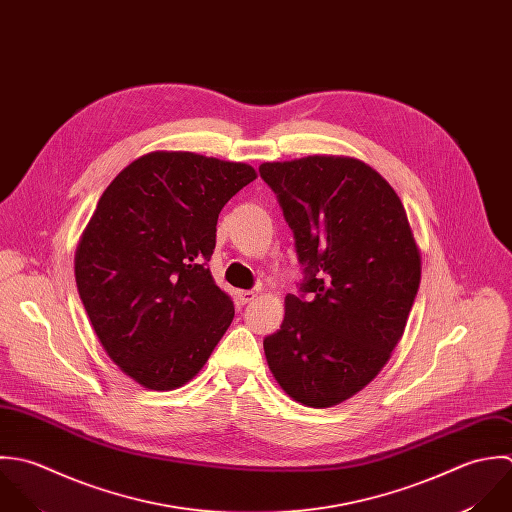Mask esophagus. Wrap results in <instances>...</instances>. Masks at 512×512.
<instances>
[{
    "instance_id": "1",
    "label": "esophagus",
    "mask_w": 512,
    "mask_h": 512,
    "mask_svg": "<svg viewBox=\"0 0 512 512\" xmlns=\"http://www.w3.org/2000/svg\"><path fill=\"white\" fill-rule=\"evenodd\" d=\"M256 298V294L252 292V290H240L238 292V300L242 302V304H248V302H252Z\"/></svg>"
}]
</instances>
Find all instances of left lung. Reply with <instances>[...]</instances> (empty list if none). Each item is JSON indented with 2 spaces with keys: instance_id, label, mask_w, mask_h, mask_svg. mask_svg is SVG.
<instances>
[{
  "instance_id": "8db88e82",
  "label": "left lung",
  "mask_w": 512,
  "mask_h": 512,
  "mask_svg": "<svg viewBox=\"0 0 512 512\" xmlns=\"http://www.w3.org/2000/svg\"><path fill=\"white\" fill-rule=\"evenodd\" d=\"M304 266L264 353L280 387L308 407L361 391L401 340L421 254L391 184L363 161L314 155L260 165Z\"/></svg>"
}]
</instances>
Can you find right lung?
I'll return each mask as SVG.
<instances>
[{
    "mask_svg": "<svg viewBox=\"0 0 512 512\" xmlns=\"http://www.w3.org/2000/svg\"><path fill=\"white\" fill-rule=\"evenodd\" d=\"M256 171L157 151L119 172L75 252V280L107 355L147 389L190 381L234 318L212 280L222 206Z\"/></svg>",
    "mask_w": 512,
    "mask_h": 512,
    "instance_id": "right-lung-1",
    "label": "right lung"
}]
</instances>
